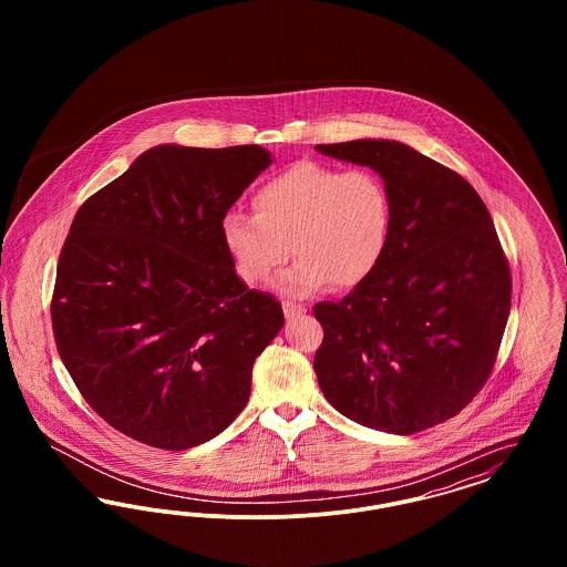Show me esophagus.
I'll list each match as a JSON object with an SVG mask.
<instances>
[{"label":"esophagus","mask_w":567,"mask_h":567,"mask_svg":"<svg viewBox=\"0 0 567 567\" xmlns=\"http://www.w3.org/2000/svg\"><path fill=\"white\" fill-rule=\"evenodd\" d=\"M282 310H285L287 321H293V319L301 317V315L306 312V308H303V306H296V303H289V301H285V303H282Z\"/></svg>","instance_id":"1"}]
</instances>
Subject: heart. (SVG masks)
I'll return each instance as SVG.
<instances>
[{
    "label": "heart",
    "mask_w": 567,
    "mask_h": 567,
    "mask_svg": "<svg viewBox=\"0 0 567 567\" xmlns=\"http://www.w3.org/2000/svg\"><path fill=\"white\" fill-rule=\"evenodd\" d=\"M250 204L255 215L223 216V246L250 287L266 282L293 252L296 266L276 282L289 297L312 296L329 282L340 291L363 285L391 238V197L370 169L296 163L259 185Z\"/></svg>",
    "instance_id": "heart-1"
}]
</instances>
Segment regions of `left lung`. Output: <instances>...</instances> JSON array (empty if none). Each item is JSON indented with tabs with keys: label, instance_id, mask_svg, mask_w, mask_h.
<instances>
[{
	"label": "left lung",
	"instance_id": "left-lung-1",
	"mask_svg": "<svg viewBox=\"0 0 567 567\" xmlns=\"http://www.w3.org/2000/svg\"><path fill=\"white\" fill-rule=\"evenodd\" d=\"M317 151L372 167L393 210L378 270L342 301L315 306L324 400L377 432L444 423L483 389L511 315V268L485 202L457 172L395 140Z\"/></svg>",
	"mask_w": 567,
	"mask_h": 567
}]
</instances>
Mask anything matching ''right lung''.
<instances>
[{
  "label": "right lung",
  "mask_w": 567,
  "mask_h": 567,
  "mask_svg": "<svg viewBox=\"0 0 567 567\" xmlns=\"http://www.w3.org/2000/svg\"><path fill=\"white\" fill-rule=\"evenodd\" d=\"M271 162L257 144H159L74 216L56 266L54 340L114 430L185 451L243 412L252 363L285 315L240 280L220 220Z\"/></svg>",
  "instance_id": "right-lung-1"
}]
</instances>
